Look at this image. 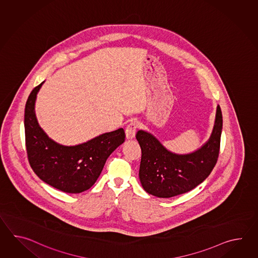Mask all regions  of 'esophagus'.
<instances>
[{
	"label": "esophagus",
	"mask_w": 258,
	"mask_h": 258,
	"mask_svg": "<svg viewBox=\"0 0 258 258\" xmlns=\"http://www.w3.org/2000/svg\"><path fill=\"white\" fill-rule=\"evenodd\" d=\"M137 127H138V123L137 121H132L127 125L126 129H125V136H126L127 139H133L135 137Z\"/></svg>",
	"instance_id": "34e87169"
}]
</instances>
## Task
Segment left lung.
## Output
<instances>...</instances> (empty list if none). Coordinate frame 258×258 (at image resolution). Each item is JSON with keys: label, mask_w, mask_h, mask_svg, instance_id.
<instances>
[{"label": "left lung", "mask_w": 258, "mask_h": 258, "mask_svg": "<svg viewBox=\"0 0 258 258\" xmlns=\"http://www.w3.org/2000/svg\"><path fill=\"white\" fill-rule=\"evenodd\" d=\"M221 131L222 113L218 106L211 137L194 153H171L152 135L137 132L136 137L142 152L139 179L145 191L158 198H172L203 182L219 159Z\"/></svg>", "instance_id": "left-lung-1"}]
</instances>
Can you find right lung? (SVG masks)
Listing matches in <instances>:
<instances>
[{
    "mask_svg": "<svg viewBox=\"0 0 258 258\" xmlns=\"http://www.w3.org/2000/svg\"><path fill=\"white\" fill-rule=\"evenodd\" d=\"M42 84L31 91L25 108L28 162L39 179L50 186L69 194L84 192L96 182L109 156L124 142L125 134L120 128L74 147L57 144L39 127L34 111Z\"/></svg>",
    "mask_w": 258,
    "mask_h": 258,
    "instance_id": "1",
    "label": "right lung"
}]
</instances>
